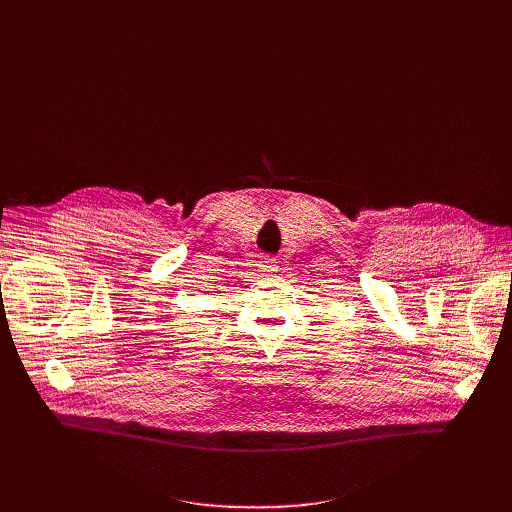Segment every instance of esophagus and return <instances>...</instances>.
Instances as JSON below:
<instances>
[{"label":"esophagus","instance_id":"1","mask_svg":"<svg viewBox=\"0 0 512 512\" xmlns=\"http://www.w3.org/2000/svg\"><path fill=\"white\" fill-rule=\"evenodd\" d=\"M259 269H263V271H275V269H277V263H275L273 259H271V261L267 259V261H261V263H259Z\"/></svg>","mask_w":512,"mask_h":512}]
</instances>
